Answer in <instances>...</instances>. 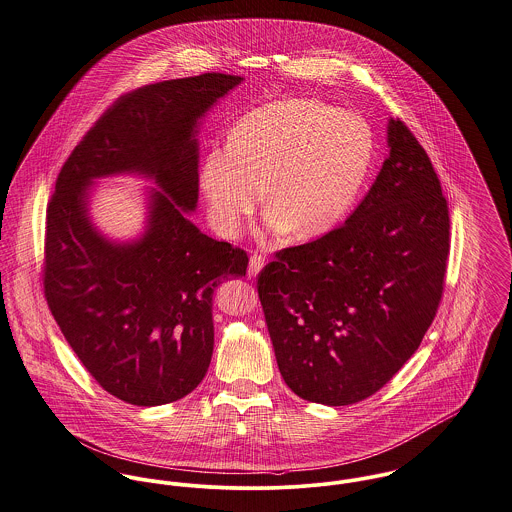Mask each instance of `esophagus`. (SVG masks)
Listing matches in <instances>:
<instances>
[{
    "instance_id": "obj_1",
    "label": "esophagus",
    "mask_w": 512,
    "mask_h": 512,
    "mask_svg": "<svg viewBox=\"0 0 512 512\" xmlns=\"http://www.w3.org/2000/svg\"><path fill=\"white\" fill-rule=\"evenodd\" d=\"M265 267V257L263 255H251V259H249V267H247V275L249 276H257L259 275V271Z\"/></svg>"
}]
</instances>
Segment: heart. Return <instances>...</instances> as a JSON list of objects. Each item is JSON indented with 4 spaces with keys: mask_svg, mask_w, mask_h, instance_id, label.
Instances as JSON below:
<instances>
[{
    "mask_svg": "<svg viewBox=\"0 0 512 512\" xmlns=\"http://www.w3.org/2000/svg\"><path fill=\"white\" fill-rule=\"evenodd\" d=\"M372 159L374 134L364 118L319 99H280L249 111L230 140L208 148L200 189L226 236L245 230L265 195L273 232L312 239L347 218Z\"/></svg>",
    "mask_w": 512,
    "mask_h": 512,
    "instance_id": "1",
    "label": "heart"
}]
</instances>
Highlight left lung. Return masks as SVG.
I'll return each instance as SVG.
<instances>
[{
    "label": "left lung",
    "instance_id": "1",
    "mask_svg": "<svg viewBox=\"0 0 512 512\" xmlns=\"http://www.w3.org/2000/svg\"><path fill=\"white\" fill-rule=\"evenodd\" d=\"M390 156L347 222L276 251L257 292L286 386L351 405L384 388L438 310L450 251L448 202L433 163L399 118Z\"/></svg>",
    "mask_w": 512,
    "mask_h": 512
}]
</instances>
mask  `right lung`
Masks as SVG:
<instances>
[{"label":"right lung","instance_id":"right-lung-1","mask_svg":"<svg viewBox=\"0 0 512 512\" xmlns=\"http://www.w3.org/2000/svg\"><path fill=\"white\" fill-rule=\"evenodd\" d=\"M241 79L212 72L120 95L48 200L46 304L85 370L126 403L156 407L197 388L214 349L212 294L247 271L243 249L200 234L183 214L198 200L197 120ZM115 172L152 176L164 191L132 244L107 242L86 216V187Z\"/></svg>","mask_w":512,"mask_h":512}]
</instances>
